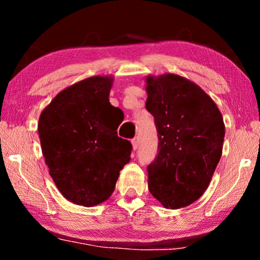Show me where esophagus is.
<instances>
[{"label": "esophagus", "mask_w": 260, "mask_h": 260, "mask_svg": "<svg viewBox=\"0 0 260 260\" xmlns=\"http://www.w3.org/2000/svg\"><path fill=\"white\" fill-rule=\"evenodd\" d=\"M132 147H133V150H136L139 148V139L134 138L132 140Z\"/></svg>", "instance_id": "obj_1"}]
</instances>
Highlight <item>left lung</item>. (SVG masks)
Returning a JSON list of instances; mask_svg holds the SVG:
<instances>
[{
  "label": "left lung",
  "instance_id": "8db88e82",
  "mask_svg": "<svg viewBox=\"0 0 260 260\" xmlns=\"http://www.w3.org/2000/svg\"><path fill=\"white\" fill-rule=\"evenodd\" d=\"M146 107L158 132V156L148 187L166 209L192 204L208 189L222 155L225 124L210 96L174 73L146 78Z\"/></svg>",
  "mask_w": 260,
  "mask_h": 260
}]
</instances>
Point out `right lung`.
I'll return each instance as SVG.
<instances>
[{"label":"right lung","instance_id":"add662e5","mask_svg":"<svg viewBox=\"0 0 260 260\" xmlns=\"http://www.w3.org/2000/svg\"><path fill=\"white\" fill-rule=\"evenodd\" d=\"M112 76H95L59 91L43 109L38 131L50 177L77 205L103 203L131 160L132 144L117 135L109 102Z\"/></svg>","mask_w":260,"mask_h":260}]
</instances>
